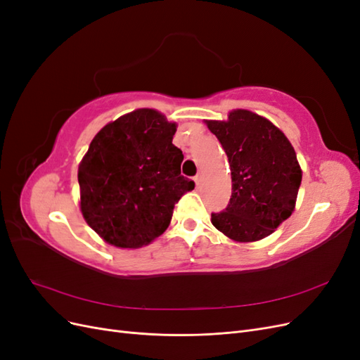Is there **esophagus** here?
<instances>
[{
	"label": "esophagus",
	"instance_id": "1",
	"mask_svg": "<svg viewBox=\"0 0 360 360\" xmlns=\"http://www.w3.org/2000/svg\"><path fill=\"white\" fill-rule=\"evenodd\" d=\"M193 180H195V183H197V184H200V181H201V172H198V174H197V176H195V177H193Z\"/></svg>",
	"mask_w": 360,
	"mask_h": 360
}]
</instances>
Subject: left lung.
<instances>
[{"instance_id":"8db88e82","label":"left lung","mask_w":360,"mask_h":360,"mask_svg":"<svg viewBox=\"0 0 360 360\" xmlns=\"http://www.w3.org/2000/svg\"><path fill=\"white\" fill-rule=\"evenodd\" d=\"M231 168L233 191L226 209L212 224L236 242H257L291 216L302 181L296 151L267 118L236 110L226 122H207Z\"/></svg>"}]
</instances>
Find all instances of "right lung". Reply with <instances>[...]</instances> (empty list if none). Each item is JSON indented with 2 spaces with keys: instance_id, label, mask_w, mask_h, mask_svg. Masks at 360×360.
<instances>
[{
  "instance_id": "1",
  "label": "right lung",
  "mask_w": 360,
  "mask_h": 360,
  "mask_svg": "<svg viewBox=\"0 0 360 360\" xmlns=\"http://www.w3.org/2000/svg\"><path fill=\"white\" fill-rule=\"evenodd\" d=\"M177 124L136 110L97 134L78 168L81 212L105 242L141 248L167 230L176 202L195 188L180 174Z\"/></svg>"
}]
</instances>
